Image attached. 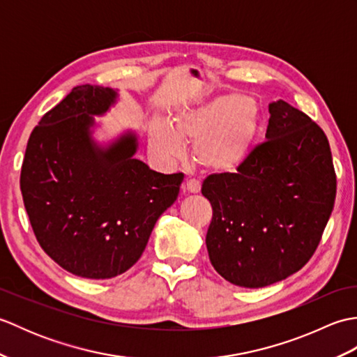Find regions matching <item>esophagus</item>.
I'll list each match as a JSON object with an SVG mask.
<instances>
[{"label": "esophagus", "instance_id": "esophagus-1", "mask_svg": "<svg viewBox=\"0 0 357 357\" xmlns=\"http://www.w3.org/2000/svg\"><path fill=\"white\" fill-rule=\"evenodd\" d=\"M184 190L188 192V193H198V192L201 190L199 181H196V179H193V178L187 179L185 184H184Z\"/></svg>", "mask_w": 357, "mask_h": 357}]
</instances>
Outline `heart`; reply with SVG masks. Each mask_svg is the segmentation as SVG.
<instances>
[{
  "label": "heart",
  "mask_w": 357,
  "mask_h": 357,
  "mask_svg": "<svg viewBox=\"0 0 357 357\" xmlns=\"http://www.w3.org/2000/svg\"><path fill=\"white\" fill-rule=\"evenodd\" d=\"M259 127V112L247 96L222 95L151 127L150 144L158 155L179 158L181 144H193V159L204 170L231 172L247 158Z\"/></svg>",
  "instance_id": "b5f03b06"
}]
</instances>
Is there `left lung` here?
I'll return each instance as SVG.
<instances>
[{"label":"left lung","mask_w":357,"mask_h":357,"mask_svg":"<svg viewBox=\"0 0 357 357\" xmlns=\"http://www.w3.org/2000/svg\"><path fill=\"white\" fill-rule=\"evenodd\" d=\"M265 138L236 173H215L201 192L213 218L210 262L229 282L261 288L310 261L335 207L336 173L327 136L304 112L268 105Z\"/></svg>","instance_id":"8db88e82"}]
</instances>
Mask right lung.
<instances>
[{
    "instance_id": "obj_1",
    "label": "right lung",
    "mask_w": 357,
    "mask_h": 357,
    "mask_svg": "<svg viewBox=\"0 0 357 357\" xmlns=\"http://www.w3.org/2000/svg\"><path fill=\"white\" fill-rule=\"evenodd\" d=\"M115 98L109 87H73L30 133L21 167L36 241L59 267L87 279L115 278L136 264L184 181L135 159L132 133L105 150L95 146L92 115Z\"/></svg>"
}]
</instances>
